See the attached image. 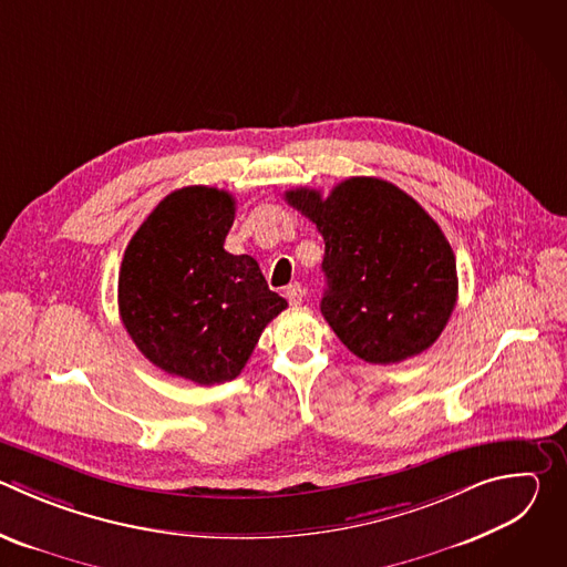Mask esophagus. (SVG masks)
Returning a JSON list of instances; mask_svg holds the SVG:
<instances>
[{"label": "esophagus", "mask_w": 567, "mask_h": 567, "mask_svg": "<svg viewBox=\"0 0 567 567\" xmlns=\"http://www.w3.org/2000/svg\"><path fill=\"white\" fill-rule=\"evenodd\" d=\"M285 298L289 300V305H300L302 298H305V289L298 282H293L285 289Z\"/></svg>", "instance_id": "34e87169"}]
</instances>
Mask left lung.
Listing matches in <instances>:
<instances>
[{
	"instance_id": "obj_1",
	"label": "left lung",
	"mask_w": 567,
	"mask_h": 567,
	"mask_svg": "<svg viewBox=\"0 0 567 567\" xmlns=\"http://www.w3.org/2000/svg\"><path fill=\"white\" fill-rule=\"evenodd\" d=\"M285 199L326 241L320 311L341 343L368 363H399L429 350L457 300V269L437 221L394 184L352 177L322 197Z\"/></svg>"
}]
</instances>
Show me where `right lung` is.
I'll return each instance as SVG.
<instances>
[{"label":"right lung","instance_id":"right-lung-1","mask_svg":"<svg viewBox=\"0 0 567 567\" xmlns=\"http://www.w3.org/2000/svg\"><path fill=\"white\" fill-rule=\"evenodd\" d=\"M233 219L230 193L179 188L147 215L121 262L118 311L130 339L156 368L199 385L235 379L287 309L251 256L224 249Z\"/></svg>","mask_w":567,"mask_h":567}]
</instances>
